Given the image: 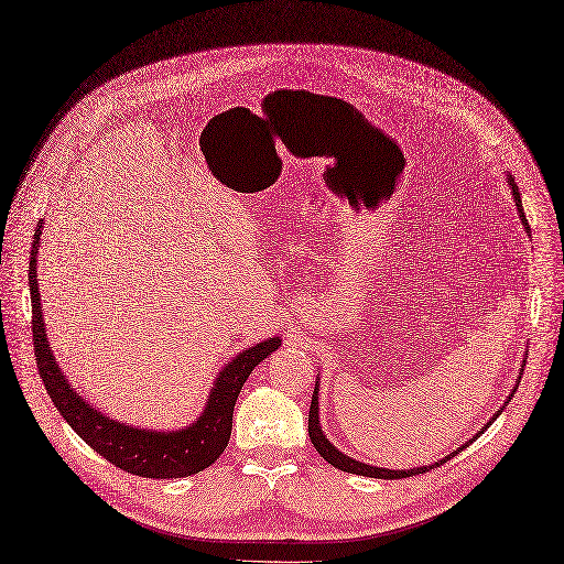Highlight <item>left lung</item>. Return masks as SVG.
<instances>
[{
  "label": "left lung",
  "instance_id": "obj_1",
  "mask_svg": "<svg viewBox=\"0 0 564 564\" xmlns=\"http://www.w3.org/2000/svg\"><path fill=\"white\" fill-rule=\"evenodd\" d=\"M507 184H509V188H511V196H513V200H516V207H518V217H520V221H522V226H525V230L530 232V224H528V219H525V212H522V198H520V191H518V186H516V182H513V174L511 172H507ZM522 368H525V361H522ZM522 368H520V376H522ZM520 376H518V380L516 382H520ZM518 387V384H516ZM516 387H513V392H516ZM513 392L509 394V399L503 401V405L499 408V411L490 417V422L492 420H497L499 415H501V411L503 408L509 405V401H511V397H513ZM488 422V424H490ZM488 424L482 426V430L478 432V434H482L485 430H488ZM307 434H310V441H313V445H315V451L332 464V467H336V469H340V471H347V474H357V476H368V478H384V480H397V478H408V476H417V474H424V471H430V469H436V467H441V464H445L448 462L451 457H455V455H459L464 448H467V445L478 436H474V438H469L467 443L464 445H459L457 451H453L451 455H445L443 459H438V462H432L430 467H413V469H384V467H373V464H366V462H359V459H355V457H349V455H345V453H340L336 445L326 438V434L322 432V424H319V378H317V382H315V392H313V403H310V415H307Z\"/></svg>",
  "mask_w": 564,
  "mask_h": 564
}]
</instances>
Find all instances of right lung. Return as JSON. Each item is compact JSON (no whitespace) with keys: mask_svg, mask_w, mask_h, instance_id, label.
Wrapping results in <instances>:
<instances>
[{"mask_svg":"<svg viewBox=\"0 0 564 564\" xmlns=\"http://www.w3.org/2000/svg\"><path fill=\"white\" fill-rule=\"evenodd\" d=\"M42 221L36 224L32 251H30V299H32V338L39 376L44 380L46 392L72 430L79 434L90 448L102 455L113 467L132 476L144 478H184L212 467L226 451L232 430V408L238 394L268 355H273L282 345L280 336L265 338L238 352L224 368L212 384L203 413L182 430H144L119 422L107 413L97 411L74 390L67 376L57 364L46 336V322L42 313V296L36 284V254L42 240Z\"/></svg>","mask_w":564,"mask_h":564,"instance_id":"add662e5","label":"right lung"}]
</instances>
